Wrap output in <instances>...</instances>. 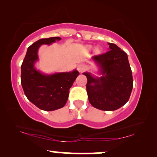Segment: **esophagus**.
<instances>
[{"label": "esophagus", "instance_id": "1", "mask_svg": "<svg viewBox=\"0 0 157 157\" xmlns=\"http://www.w3.org/2000/svg\"><path fill=\"white\" fill-rule=\"evenodd\" d=\"M87 66L86 65V64H83V63H81L79 64V65L78 66V67H77V69H78V71L80 73H83L87 69Z\"/></svg>", "mask_w": 157, "mask_h": 157}]
</instances>
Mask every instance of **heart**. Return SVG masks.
<instances>
[{"label":"heart","mask_w":157,"mask_h":157,"mask_svg":"<svg viewBox=\"0 0 157 157\" xmlns=\"http://www.w3.org/2000/svg\"><path fill=\"white\" fill-rule=\"evenodd\" d=\"M89 48H91V46H89Z\"/></svg>","instance_id":"b5f03b06"}]
</instances>
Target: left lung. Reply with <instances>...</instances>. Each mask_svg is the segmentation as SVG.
<instances>
[{
	"label": "left lung",
	"instance_id": "left-lung-1",
	"mask_svg": "<svg viewBox=\"0 0 157 157\" xmlns=\"http://www.w3.org/2000/svg\"><path fill=\"white\" fill-rule=\"evenodd\" d=\"M109 45V51L92 58L99 66L102 76L94 77L90 73H83L87 78L90 104L103 111H114L123 106L129 99L133 88L127 54L116 44Z\"/></svg>",
	"mask_w": 157,
	"mask_h": 157
}]
</instances>
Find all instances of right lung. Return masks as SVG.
<instances>
[{
  "instance_id": "1",
  "label": "right lung",
  "mask_w": 157,
  "mask_h": 157,
  "mask_svg": "<svg viewBox=\"0 0 157 157\" xmlns=\"http://www.w3.org/2000/svg\"><path fill=\"white\" fill-rule=\"evenodd\" d=\"M60 37L41 38L28 48L26 54L21 65V85L30 101L44 111H54L65 106L69 89L76 77L78 71L72 72L44 74L34 67L38 60V50L43 44L50 45Z\"/></svg>"
}]
</instances>
